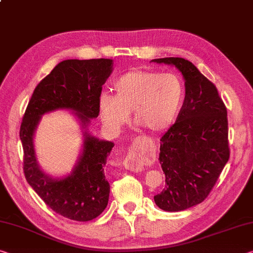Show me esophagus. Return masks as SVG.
Segmentation results:
<instances>
[{
  "label": "esophagus",
  "mask_w": 253,
  "mask_h": 253,
  "mask_svg": "<svg viewBox=\"0 0 253 253\" xmlns=\"http://www.w3.org/2000/svg\"><path fill=\"white\" fill-rule=\"evenodd\" d=\"M124 166H125L127 170L133 171V172H139L143 170V164L136 162L133 156H127L125 161H124Z\"/></svg>",
  "instance_id": "1"
}]
</instances>
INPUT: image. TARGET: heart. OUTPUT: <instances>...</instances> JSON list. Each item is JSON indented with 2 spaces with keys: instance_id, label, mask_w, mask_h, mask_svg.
Returning <instances> with one entry per match:
<instances>
[{
  "instance_id": "heart-1",
  "label": "heart",
  "mask_w": 253,
  "mask_h": 253,
  "mask_svg": "<svg viewBox=\"0 0 253 253\" xmlns=\"http://www.w3.org/2000/svg\"><path fill=\"white\" fill-rule=\"evenodd\" d=\"M115 95L102 93L98 109L103 125L119 133L129 120L152 133L169 128L181 109L183 84L178 75L150 70H131L114 82Z\"/></svg>"
}]
</instances>
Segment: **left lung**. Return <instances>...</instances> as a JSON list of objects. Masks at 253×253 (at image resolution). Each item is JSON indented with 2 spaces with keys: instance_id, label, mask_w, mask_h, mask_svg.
<instances>
[{
  "instance_id": "left-lung-1",
  "label": "left lung",
  "mask_w": 253,
  "mask_h": 253,
  "mask_svg": "<svg viewBox=\"0 0 253 253\" xmlns=\"http://www.w3.org/2000/svg\"><path fill=\"white\" fill-rule=\"evenodd\" d=\"M152 62L174 65L184 78L182 108L160 139L159 160L167 186L154 196L161 210L180 211L207 198L228 161L227 110L215 84L191 62L181 57Z\"/></svg>"
}]
</instances>
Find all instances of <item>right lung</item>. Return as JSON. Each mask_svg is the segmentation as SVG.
Returning a JSON list of instances; mask_svg holds the SVG:
<instances>
[{
  "instance_id": "1",
  "label": "right lung",
  "mask_w": 253,
  "mask_h": 253,
  "mask_svg": "<svg viewBox=\"0 0 253 253\" xmlns=\"http://www.w3.org/2000/svg\"><path fill=\"white\" fill-rule=\"evenodd\" d=\"M112 72V59H67L36 86L23 115L20 139L23 172L28 183L55 213L87 222L102 213L109 200L110 186L103 167L114 143L99 141L83 131V151L69 177L54 179L40 169L34 148V134L43 114L57 109L75 111L84 128L99 116L102 85Z\"/></svg>"
}]
</instances>
